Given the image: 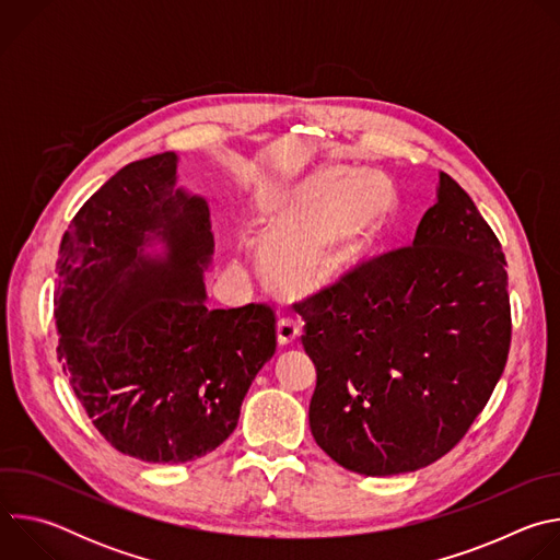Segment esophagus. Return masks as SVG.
I'll use <instances>...</instances> for the list:
<instances>
[{"label":"esophagus","mask_w":560,"mask_h":560,"mask_svg":"<svg viewBox=\"0 0 560 560\" xmlns=\"http://www.w3.org/2000/svg\"><path fill=\"white\" fill-rule=\"evenodd\" d=\"M301 337V328H299V322H294L292 316H283L277 322V343L281 348L285 346H292L296 343Z\"/></svg>","instance_id":"34e87169"}]
</instances>
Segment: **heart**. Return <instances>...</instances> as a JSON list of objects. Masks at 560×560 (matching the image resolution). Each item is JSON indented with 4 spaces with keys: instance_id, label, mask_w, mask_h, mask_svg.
I'll return each instance as SVG.
<instances>
[{
    "instance_id": "obj_1",
    "label": "heart",
    "mask_w": 560,
    "mask_h": 560,
    "mask_svg": "<svg viewBox=\"0 0 560 560\" xmlns=\"http://www.w3.org/2000/svg\"><path fill=\"white\" fill-rule=\"evenodd\" d=\"M396 206L378 175L318 166L266 184L253 201L268 279L285 294H314L357 268Z\"/></svg>"
}]
</instances>
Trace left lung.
I'll return each mask as SVG.
<instances>
[{"mask_svg":"<svg viewBox=\"0 0 560 560\" xmlns=\"http://www.w3.org/2000/svg\"><path fill=\"white\" fill-rule=\"evenodd\" d=\"M508 261L469 195L439 173L410 248L294 307L316 368L310 430L365 476L421 469L481 415L505 370Z\"/></svg>","mask_w":560,"mask_h":560,"instance_id":"8db88e82","label":"left lung"}]
</instances>
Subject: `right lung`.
<instances>
[{
	"label": "right lung",
	"mask_w": 560,
	"mask_h": 560,
	"mask_svg": "<svg viewBox=\"0 0 560 560\" xmlns=\"http://www.w3.org/2000/svg\"><path fill=\"white\" fill-rule=\"evenodd\" d=\"M177 152L124 166L70 221L57 259V357L86 415L121 454L188 463L236 428L275 354V312L210 310L214 238Z\"/></svg>",
	"instance_id": "right-lung-1"
}]
</instances>
